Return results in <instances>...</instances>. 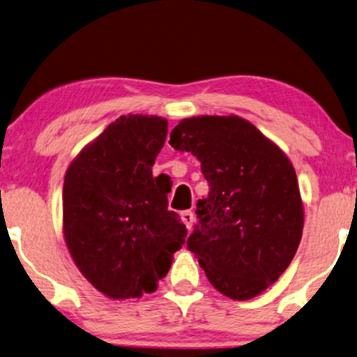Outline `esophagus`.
Here are the masks:
<instances>
[{
  "instance_id": "esophagus-1",
  "label": "esophagus",
  "mask_w": 357,
  "mask_h": 357,
  "mask_svg": "<svg viewBox=\"0 0 357 357\" xmlns=\"http://www.w3.org/2000/svg\"><path fill=\"white\" fill-rule=\"evenodd\" d=\"M180 219H182V222L185 224V227L190 230L191 227H193V222H195V214L191 213V211H183L182 214H180Z\"/></svg>"
}]
</instances>
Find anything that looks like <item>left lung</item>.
Here are the masks:
<instances>
[{
    "label": "left lung",
    "instance_id": "left-lung-1",
    "mask_svg": "<svg viewBox=\"0 0 357 357\" xmlns=\"http://www.w3.org/2000/svg\"><path fill=\"white\" fill-rule=\"evenodd\" d=\"M170 146L198 158L209 183L187 246L215 290L251 299L293 261L303 235L296 172L282 149L238 116L183 119Z\"/></svg>",
    "mask_w": 357,
    "mask_h": 357
}]
</instances>
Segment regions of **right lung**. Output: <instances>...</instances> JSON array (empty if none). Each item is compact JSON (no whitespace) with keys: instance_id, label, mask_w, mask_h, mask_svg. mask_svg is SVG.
<instances>
[{"instance_id":"add662e5","label":"right lung","mask_w":357,"mask_h":357,"mask_svg":"<svg viewBox=\"0 0 357 357\" xmlns=\"http://www.w3.org/2000/svg\"><path fill=\"white\" fill-rule=\"evenodd\" d=\"M166 137V119L122 116L66 172L67 248L86 280L109 298L156 291L185 243L187 229L167 208L170 191L151 170Z\"/></svg>"}]
</instances>
